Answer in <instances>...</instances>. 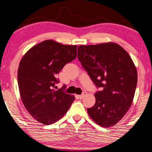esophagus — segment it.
I'll list each match as a JSON object with an SVG mask.
<instances>
[{"mask_svg":"<svg viewBox=\"0 0 152 152\" xmlns=\"http://www.w3.org/2000/svg\"><path fill=\"white\" fill-rule=\"evenodd\" d=\"M86 94H87V93L85 92V91H84V92H83V93H82V94H81V95H78L77 96H78V97L79 98V99H83V98H84L85 96H86Z\"/></svg>","mask_w":152,"mask_h":152,"instance_id":"1","label":"esophagus"}]
</instances>
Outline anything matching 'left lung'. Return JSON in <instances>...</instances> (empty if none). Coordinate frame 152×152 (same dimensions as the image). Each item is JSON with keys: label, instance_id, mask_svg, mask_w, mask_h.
<instances>
[{"label": "left lung", "instance_id": "1", "mask_svg": "<svg viewBox=\"0 0 152 152\" xmlns=\"http://www.w3.org/2000/svg\"><path fill=\"white\" fill-rule=\"evenodd\" d=\"M78 58L100 91L87 112L90 118L107 128L126 114L133 102L137 85V71L129 54L117 43L80 45Z\"/></svg>", "mask_w": 152, "mask_h": 152}]
</instances>
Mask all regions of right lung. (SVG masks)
Masks as SVG:
<instances>
[{"label":"right lung","mask_w":152,"mask_h":152,"mask_svg":"<svg viewBox=\"0 0 152 152\" xmlns=\"http://www.w3.org/2000/svg\"><path fill=\"white\" fill-rule=\"evenodd\" d=\"M77 46L48 39L36 45L21 58L18 85L21 101L32 118L45 125L57 122L67 113L75 96L55 90L57 74L66 63L76 59Z\"/></svg>","instance_id":"1"}]
</instances>
